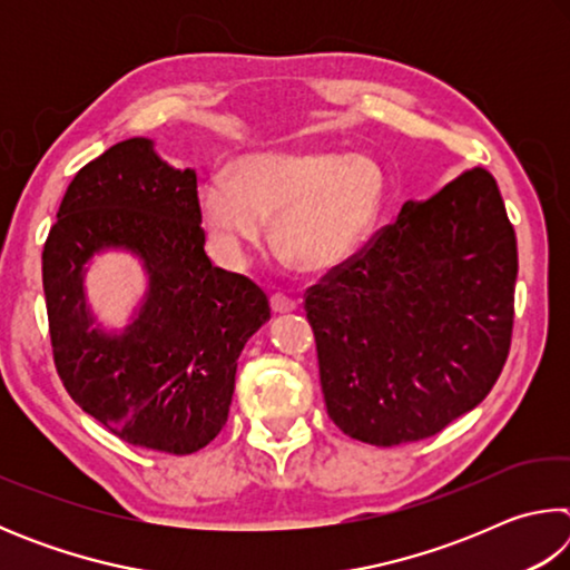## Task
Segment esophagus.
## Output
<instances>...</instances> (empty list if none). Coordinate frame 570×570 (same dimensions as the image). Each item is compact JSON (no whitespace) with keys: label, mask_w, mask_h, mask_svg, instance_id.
Segmentation results:
<instances>
[{"label":"esophagus","mask_w":570,"mask_h":570,"mask_svg":"<svg viewBox=\"0 0 570 570\" xmlns=\"http://www.w3.org/2000/svg\"><path fill=\"white\" fill-rule=\"evenodd\" d=\"M272 312H274V314L296 312V302H294V298L284 296V294H274V296H272Z\"/></svg>","instance_id":"1"}]
</instances>
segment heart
Here are the masks:
<instances>
[{"mask_svg":"<svg viewBox=\"0 0 570 570\" xmlns=\"http://www.w3.org/2000/svg\"><path fill=\"white\" fill-rule=\"evenodd\" d=\"M384 200L387 180L370 158L264 150L210 178L198 193V214L228 258L262 246L266 220H274L278 258L302 274H326L364 246Z\"/></svg>","mask_w":570,"mask_h":570,"instance_id":"1","label":"heart"}]
</instances>
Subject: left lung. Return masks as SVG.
<instances>
[{"label": "left lung", "mask_w": 570, "mask_h": 570, "mask_svg": "<svg viewBox=\"0 0 570 570\" xmlns=\"http://www.w3.org/2000/svg\"><path fill=\"white\" fill-rule=\"evenodd\" d=\"M518 244L498 183L472 168L306 294L326 412L377 448L438 435L485 400L513 332Z\"/></svg>", "instance_id": "8db88e82"}]
</instances>
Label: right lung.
I'll return each mask as SVG.
<instances>
[{"instance_id":"1","label":"right lung","mask_w":570,"mask_h":570,"mask_svg":"<svg viewBox=\"0 0 570 570\" xmlns=\"http://www.w3.org/2000/svg\"><path fill=\"white\" fill-rule=\"evenodd\" d=\"M193 168H173L150 138L115 142L67 188L42 250L57 374L120 440L170 455L206 448L228 420L246 342L272 320L266 294L206 256ZM139 258L147 292L108 327L87 298L95 257Z\"/></svg>"}]
</instances>
